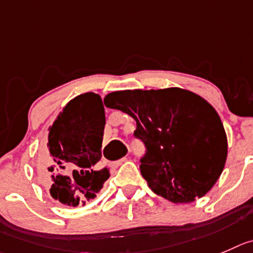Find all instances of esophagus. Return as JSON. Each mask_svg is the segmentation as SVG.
Wrapping results in <instances>:
<instances>
[{"instance_id": "34e87169", "label": "esophagus", "mask_w": 253, "mask_h": 253, "mask_svg": "<svg viewBox=\"0 0 253 253\" xmlns=\"http://www.w3.org/2000/svg\"><path fill=\"white\" fill-rule=\"evenodd\" d=\"M124 161H126V156H124V158L119 159V160H117V161H113V163H110V167L117 168V167H119L120 164H123Z\"/></svg>"}]
</instances>
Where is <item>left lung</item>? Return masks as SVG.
<instances>
[{"mask_svg": "<svg viewBox=\"0 0 253 253\" xmlns=\"http://www.w3.org/2000/svg\"><path fill=\"white\" fill-rule=\"evenodd\" d=\"M107 108L136 122L143 143L140 171L156 195L191 203L213 186L227 156V139L216 110L195 93L180 88L122 90L104 98Z\"/></svg>", "mask_w": 253, "mask_h": 253, "instance_id": "obj_1", "label": "left lung"}]
</instances>
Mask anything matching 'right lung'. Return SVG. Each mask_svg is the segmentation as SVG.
I'll use <instances>...</instances> for the list:
<instances>
[{"label": "right lung", "instance_id": "add662e5", "mask_svg": "<svg viewBox=\"0 0 253 253\" xmlns=\"http://www.w3.org/2000/svg\"><path fill=\"white\" fill-rule=\"evenodd\" d=\"M104 125V107L95 93L72 99L53 123L48 135V159L41 164L53 199L68 206L85 205L102 189L109 177L107 169L98 167Z\"/></svg>", "mask_w": 253, "mask_h": 253}]
</instances>
